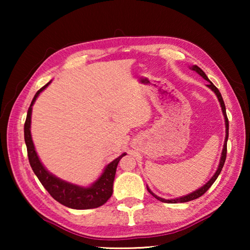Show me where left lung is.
<instances>
[{"label": "left lung", "instance_id": "1", "mask_svg": "<svg viewBox=\"0 0 250 250\" xmlns=\"http://www.w3.org/2000/svg\"><path fill=\"white\" fill-rule=\"evenodd\" d=\"M192 69L193 70H195L196 73H198L200 74L203 78L204 79H206L207 82H208L209 83L207 84V87L208 88H210L211 90H213L215 94H216V96H217V98H218V100H219V103H221V105H222V110H223V113H224V117H225V124H226V138H225V143H224V149H223V152H222V158H221V162H219V166H218V168H217V171H216V173H215L214 174V176L211 177V179L207 182V183L203 186V188H198L197 191H195V192H193V193H191V194H188V195H186V196H182V197H180V198H175V200H164V198H161V197H159V196H156L155 194H153L152 193L150 189H149V188H147V191H149V193L150 194H152V195H153L156 200H159V201H161V202H163V203H171V204H175V203H185V202H189V201H193V200H196V198H198V197H201L203 194L204 193H206L207 192V189H208L211 185H213V183L215 181H216V179L218 177V175H219V173H221V171H222V168H223V167H224V163H225V160H226V154H227V140H228V118H227V115H226V108H225V104H224V100H223V97H222V95H221V92H219V90L217 89L216 87H215V84L210 82V80L207 78V76L205 75V73L204 71H203L200 67L198 66H193L192 67Z\"/></svg>", "mask_w": 250, "mask_h": 250}]
</instances>
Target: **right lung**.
Masks as SVG:
<instances>
[{
  "mask_svg": "<svg viewBox=\"0 0 250 250\" xmlns=\"http://www.w3.org/2000/svg\"><path fill=\"white\" fill-rule=\"evenodd\" d=\"M49 84L46 83L44 87L36 92L35 96L32 100V104L29 105L27 110V117L24 124V139L27 147V155L28 161L31 164L32 170L35 173L36 176L39 177L42 185L46 188L50 196L54 200H56L58 203L65 205L67 207L75 209H89L96 208L104 205L112 195V186L113 180H115L117 167L122 156H125V153L122 154L119 158H117L115 161L108 164L107 167L104 168L98 180H97L90 188H82L70 183H67L65 181L57 179L56 176L50 174L48 171L43 167L41 161L37 156L35 147L33 145L32 135H31V115H32V105L35 103V100L39 95L43 91L46 87Z\"/></svg>",
  "mask_w": 250,
  "mask_h": 250,
  "instance_id": "1",
  "label": "right lung"
}]
</instances>
